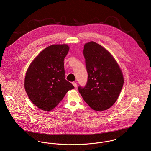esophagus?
Here are the masks:
<instances>
[{"instance_id": "obj_1", "label": "esophagus", "mask_w": 151, "mask_h": 151, "mask_svg": "<svg viewBox=\"0 0 151 151\" xmlns=\"http://www.w3.org/2000/svg\"><path fill=\"white\" fill-rule=\"evenodd\" d=\"M73 85L75 87V88H77V83H75V82H73Z\"/></svg>"}]
</instances>
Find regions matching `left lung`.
Returning a JSON list of instances; mask_svg holds the SVG:
<instances>
[{"instance_id": "obj_1", "label": "left lung", "mask_w": 151, "mask_h": 151, "mask_svg": "<svg viewBox=\"0 0 151 151\" xmlns=\"http://www.w3.org/2000/svg\"><path fill=\"white\" fill-rule=\"evenodd\" d=\"M83 53L88 80L84 87L78 86V91L94 110H107L117 101L123 86L122 70L112 55L98 43H86Z\"/></svg>"}]
</instances>
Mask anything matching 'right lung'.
Wrapping results in <instances>:
<instances>
[{"label": "right lung", "mask_w": 151, "mask_h": 151, "mask_svg": "<svg viewBox=\"0 0 151 151\" xmlns=\"http://www.w3.org/2000/svg\"><path fill=\"white\" fill-rule=\"evenodd\" d=\"M67 45H52L43 49L27 71L24 87L31 101L44 111L55 108L74 87L65 79L64 59Z\"/></svg>", "instance_id": "1"}]
</instances>
